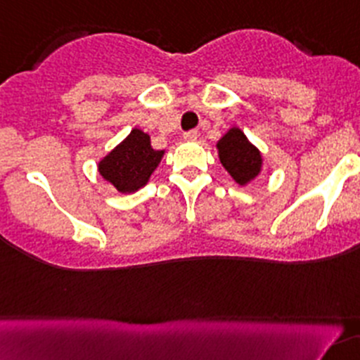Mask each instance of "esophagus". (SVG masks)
I'll list each match as a JSON object with an SVG mask.
<instances>
[{
    "mask_svg": "<svg viewBox=\"0 0 360 360\" xmlns=\"http://www.w3.org/2000/svg\"><path fill=\"white\" fill-rule=\"evenodd\" d=\"M183 137L186 141H197L198 137V130H188V132L183 134Z\"/></svg>",
    "mask_w": 360,
    "mask_h": 360,
    "instance_id": "esophagus-1",
    "label": "esophagus"
}]
</instances>
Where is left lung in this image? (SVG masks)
Instances as JSON below:
<instances>
[{
    "label": "left lung",
    "instance_id": "8db88e82",
    "mask_svg": "<svg viewBox=\"0 0 360 360\" xmlns=\"http://www.w3.org/2000/svg\"><path fill=\"white\" fill-rule=\"evenodd\" d=\"M216 148L221 163L233 177L235 183L245 186L259 176L261 169H263V158H261L259 150L250 143L240 129L233 127L228 130L217 141Z\"/></svg>",
    "mask_w": 360,
    "mask_h": 360
}]
</instances>
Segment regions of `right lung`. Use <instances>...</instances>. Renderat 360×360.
<instances>
[{
  "mask_svg": "<svg viewBox=\"0 0 360 360\" xmlns=\"http://www.w3.org/2000/svg\"><path fill=\"white\" fill-rule=\"evenodd\" d=\"M165 151L151 148L146 132L134 129L99 162V174L120 193H134L148 184Z\"/></svg>",
  "mask_w": 360,
  "mask_h": 360,
  "instance_id": "obj_1",
  "label": "right lung"
}]
</instances>
